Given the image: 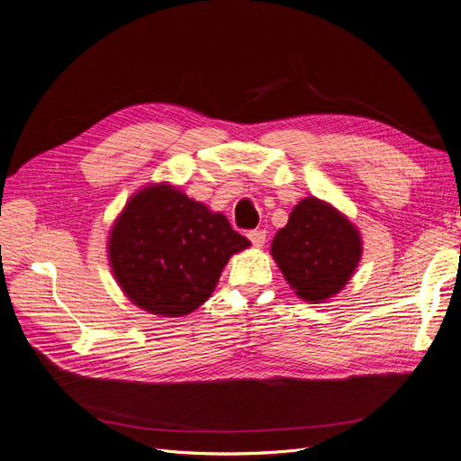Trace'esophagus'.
Instances as JSON below:
<instances>
[{"mask_svg":"<svg viewBox=\"0 0 461 461\" xmlns=\"http://www.w3.org/2000/svg\"><path fill=\"white\" fill-rule=\"evenodd\" d=\"M248 238L251 240V244L255 248H261L265 242H267V232L261 230V229H255V230H249L248 232Z\"/></svg>","mask_w":461,"mask_h":461,"instance_id":"1","label":"esophagus"}]
</instances>
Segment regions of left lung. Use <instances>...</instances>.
Wrapping results in <instances>:
<instances>
[{
	"instance_id": "obj_1",
	"label": "left lung",
	"mask_w": 461,
	"mask_h": 461,
	"mask_svg": "<svg viewBox=\"0 0 461 461\" xmlns=\"http://www.w3.org/2000/svg\"><path fill=\"white\" fill-rule=\"evenodd\" d=\"M270 253L301 299L321 303L354 274L361 259V238L342 213L308 196L274 236Z\"/></svg>"
}]
</instances>
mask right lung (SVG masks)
Listing matches in <instances>:
<instances>
[{
	"label": "right lung",
	"instance_id": "obj_1",
	"mask_svg": "<svg viewBox=\"0 0 461 461\" xmlns=\"http://www.w3.org/2000/svg\"><path fill=\"white\" fill-rule=\"evenodd\" d=\"M249 246L225 215L170 185H153L128 202L109 236V261L136 306L164 318L204 304L230 255Z\"/></svg>",
	"mask_w": 461,
	"mask_h": 461
}]
</instances>
